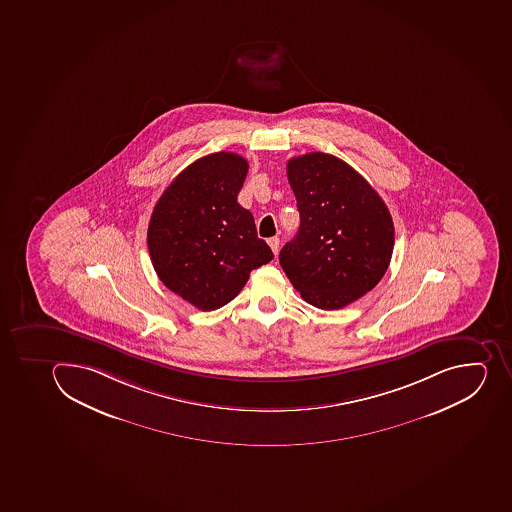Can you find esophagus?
Instances as JSON below:
<instances>
[{"label": "esophagus", "instance_id": "34e87169", "mask_svg": "<svg viewBox=\"0 0 512 512\" xmlns=\"http://www.w3.org/2000/svg\"><path fill=\"white\" fill-rule=\"evenodd\" d=\"M267 243H269V246H271L272 253L277 254V251H279V238H277V236H272V238L267 240Z\"/></svg>", "mask_w": 512, "mask_h": 512}]
</instances>
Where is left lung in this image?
Instances as JSON below:
<instances>
[{
  "instance_id": "8db88e82",
  "label": "left lung",
  "mask_w": 512,
  "mask_h": 512,
  "mask_svg": "<svg viewBox=\"0 0 512 512\" xmlns=\"http://www.w3.org/2000/svg\"><path fill=\"white\" fill-rule=\"evenodd\" d=\"M300 228L280 249L279 263L303 300L338 310L382 280L392 259L395 228L382 197L356 169L328 153L287 163Z\"/></svg>"
}]
</instances>
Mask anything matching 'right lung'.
<instances>
[{
  "mask_svg": "<svg viewBox=\"0 0 512 512\" xmlns=\"http://www.w3.org/2000/svg\"><path fill=\"white\" fill-rule=\"evenodd\" d=\"M246 174L243 156H204L166 187L150 218L147 243L156 274L202 312L232 302L249 272L274 258L253 215L236 200Z\"/></svg>",
  "mask_w": 512,
  "mask_h": 512,
  "instance_id": "add662e5",
  "label": "right lung"
}]
</instances>
